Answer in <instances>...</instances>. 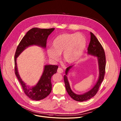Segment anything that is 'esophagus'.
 <instances>
[{"label":"esophagus","mask_w":121,"mask_h":121,"mask_svg":"<svg viewBox=\"0 0 121 121\" xmlns=\"http://www.w3.org/2000/svg\"><path fill=\"white\" fill-rule=\"evenodd\" d=\"M57 72L59 73H62L63 72V70L61 68H58V69H57Z\"/></svg>","instance_id":"1"}]
</instances>
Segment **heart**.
Segmentation results:
<instances>
[{"instance_id":"obj_1","label":"heart","mask_w":121,"mask_h":121,"mask_svg":"<svg viewBox=\"0 0 121 121\" xmlns=\"http://www.w3.org/2000/svg\"><path fill=\"white\" fill-rule=\"evenodd\" d=\"M52 46V48L47 50L50 58L57 61L59 56L62 54L64 60L71 64L82 56L87 46V39L80 33H63L54 39Z\"/></svg>"}]
</instances>
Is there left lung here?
<instances>
[{"label":"left lung","instance_id":"left-lung-1","mask_svg":"<svg viewBox=\"0 0 121 121\" xmlns=\"http://www.w3.org/2000/svg\"><path fill=\"white\" fill-rule=\"evenodd\" d=\"M87 53L88 55L97 57L99 71L98 80L91 90L82 94H77L75 93L71 89L67 76L70 70L75 65L66 68L65 71V75L64 77L65 87L68 94L73 99L78 101L87 100L94 96L98 91L99 88L104 78L105 75L106 58L104 51L97 38L91 32V41L88 48Z\"/></svg>","mask_w":121,"mask_h":121}]
</instances>
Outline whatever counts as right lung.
I'll use <instances>...</instances> for the list:
<instances>
[{
    "label": "right lung",
    "mask_w": 121,
    "mask_h": 121,
    "mask_svg": "<svg viewBox=\"0 0 121 121\" xmlns=\"http://www.w3.org/2000/svg\"><path fill=\"white\" fill-rule=\"evenodd\" d=\"M55 29V28H32L26 33L16 49L14 59L15 75L21 84L25 94L32 100L43 99L50 94L52 91L51 78L56 73L58 66L57 65H45L43 71L38 83L33 87H30L22 81L19 75L17 58L29 46L36 45L45 49L47 38Z\"/></svg>",
    "instance_id": "1"
}]
</instances>
